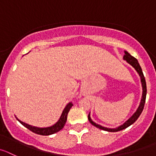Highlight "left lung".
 <instances>
[{"mask_svg":"<svg viewBox=\"0 0 156 156\" xmlns=\"http://www.w3.org/2000/svg\"><path fill=\"white\" fill-rule=\"evenodd\" d=\"M123 59L125 61L128 62L129 65H132L134 68L135 69V71H137L139 75L140 76L141 78V82H142V99H141V102L140 105H139V108H137L136 112L125 122L124 124L122 125V126H119V127L115 128V129H109V128H106V127H103V126H100L98 124H96L95 122H93L91 119V116H90V113L88 115V121L90 122L92 126H95L96 128H98V129H101V130L104 131H107V132H119V131L123 130V129H126L129 126H130L131 125H132L135 121L139 119V117L140 116L141 113L142 112L144 108V105H145V98H146V93H147V88H146V82H145V77H144L143 72H142V70L141 66L139 65V62L137 61V59L135 58H134L133 56L130 55L128 51H125V55L123 57Z\"/></svg>","mask_w":156,"mask_h":156,"instance_id":"left-lung-1","label":"left lung"}]
</instances>
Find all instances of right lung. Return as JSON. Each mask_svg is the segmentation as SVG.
Instances as JSON below:
<instances>
[{"mask_svg":"<svg viewBox=\"0 0 156 156\" xmlns=\"http://www.w3.org/2000/svg\"><path fill=\"white\" fill-rule=\"evenodd\" d=\"M73 106V104L71 102H69L65 108H64L63 112H62V114L61 115L60 119L58 122L55 123V125L53 126H50V127H46V128H38V127H35V126H32L30 125L27 124L25 122H21V120H19L18 119H17L21 124H22L24 127H26L27 129H28L29 130L31 131V132H34V133L37 134V135H52V134H55L56 132H59L60 130H62V129L65 126V123L67 122V117H68V114L69 112L70 109Z\"/></svg>","mask_w":156,"mask_h":156,"instance_id":"1","label":"right lung"}]
</instances>
